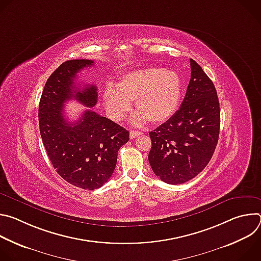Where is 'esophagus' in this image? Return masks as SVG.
I'll return each mask as SVG.
<instances>
[{
  "instance_id": "obj_1",
  "label": "esophagus",
  "mask_w": 261,
  "mask_h": 261,
  "mask_svg": "<svg viewBox=\"0 0 261 261\" xmlns=\"http://www.w3.org/2000/svg\"><path fill=\"white\" fill-rule=\"evenodd\" d=\"M141 134V132H138V131H135V130H131L130 131V138H136L137 136H139Z\"/></svg>"
}]
</instances>
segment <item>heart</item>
Returning a JSON list of instances; mask_svg holds the SVG:
<instances>
[{"label": "heart", "mask_w": 261, "mask_h": 261, "mask_svg": "<svg viewBox=\"0 0 261 261\" xmlns=\"http://www.w3.org/2000/svg\"><path fill=\"white\" fill-rule=\"evenodd\" d=\"M182 95L179 74L172 69L146 67L126 72L119 77L117 86L107 84L103 101L109 117L123 120L129 113L132 101L138 110L131 119L136 126L151 121L163 124L177 111Z\"/></svg>", "instance_id": "heart-1"}]
</instances>
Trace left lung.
<instances>
[{
    "label": "left lung",
    "mask_w": 261,
    "mask_h": 261,
    "mask_svg": "<svg viewBox=\"0 0 261 261\" xmlns=\"http://www.w3.org/2000/svg\"><path fill=\"white\" fill-rule=\"evenodd\" d=\"M191 79L174 116L150 132L148 162L155 174L171 185L195 177L208 164L220 131L216 88L202 68L190 60Z\"/></svg>",
    "instance_id": "obj_1"
}]
</instances>
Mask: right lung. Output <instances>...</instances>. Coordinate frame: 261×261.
Returning <instances> with one entry per match:
<instances>
[{
  "label": "right lung",
  "instance_id": "right-lung-1",
  "mask_svg": "<svg viewBox=\"0 0 261 261\" xmlns=\"http://www.w3.org/2000/svg\"><path fill=\"white\" fill-rule=\"evenodd\" d=\"M94 65L92 60L61 64L47 80L39 103V128L43 145L57 172L69 184L85 190L98 189L113 175L118 152L129 140V131L88 109L76 123L68 122L64 104L75 99L87 107L97 104L94 85L82 89L76 74Z\"/></svg>",
  "mask_w": 261,
  "mask_h": 261
}]
</instances>
